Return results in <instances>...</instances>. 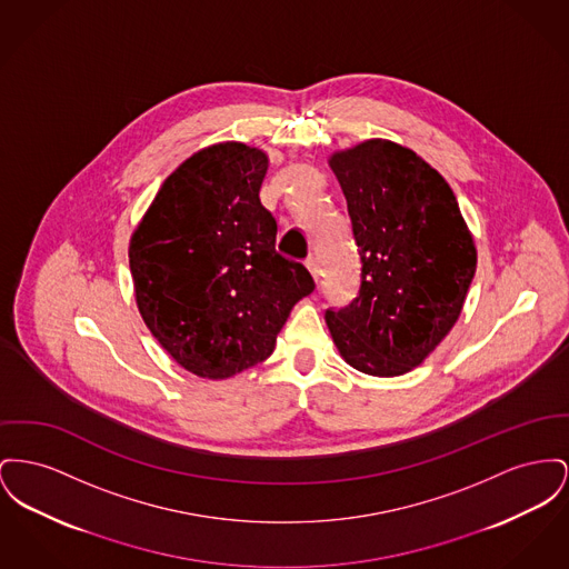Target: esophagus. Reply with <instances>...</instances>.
Here are the masks:
<instances>
[{"mask_svg": "<svg viewBox=\"0 0 569 569\" xmlns=\"http://www.w3.org/2000/svg\"><path fill=\"white\" fill-rule=\"evenodd\" d=\"M305 267L311 272V277L318 281V272H320V270H318V260H316V258H307V260H305Z\"/></svg>", "mask_w": 569, "mask_h": 569, "instance_id": "esophagus-1", "label": "esophagus"}]
</instances>
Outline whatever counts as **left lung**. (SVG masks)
Masks as SVG:
<instances>
[{
  "label": "left lung",
  "instance_id": "left-lung-1",
  "mask_svg": "<svg viewBox=\"0 0 569 569\" xmlns=\"http://www.w3.org/2000/svg\"><path fill=\"white\" fill-rule=\"evenodd\" d=\"M361 256L359 297L325 320L341 359L391 378L421 366L458 322L477 247L447 180L417 152L366 139L329 157Z\"/></svg>",
  "mask_w": 569,
  "mask_h": 569
}]
</instances>
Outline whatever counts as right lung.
Listing matches in <instances>:
<instances>
[{
    "label": "right lung",
    "mask_w": 569,
    "mask_h": 569,
    "mask_svg": "<svg viewBox=\"0 0 569 569\" xmlns=\"http://www.w3.org/2000/svg\"><path fill=\"white\" fill-rule=\"evenodd\" d=\"M268 154L221 141L182 161L129 242L137 309L180 368L226 380L268 359L309 270L274 251Z\"/></svg>",
    "instance_id": "1"
}]
</instances>
